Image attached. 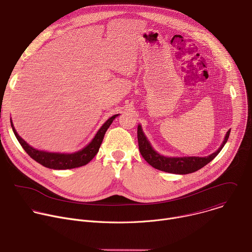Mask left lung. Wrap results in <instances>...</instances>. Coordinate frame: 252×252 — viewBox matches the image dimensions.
<instances>
[{
    "label": "left lung",
    "mask_w": 252,
    "mask_h": 252,
    "mask_svg": "<svg viewBox=\"0 0 252 252\" xmlns=\"http://www.w3.org/2000/svg\"><path fill=\"white\" fill-rule=\"evenodd\" d=\"M230 129L226 132L224 136V140L222 145L220 147V149L211 154L208 157L200 158V157H184V158H168L159 155L158 152H156L153 147L151 146L150 141L148 140L147 136L142 131L141 126H137V141H138V149L140 152V155L142 158L147 160L153 167L162 170L165 172L170 173H176V174H188L194 172L200 168H202L204 165H206L208 162H210L215 157H217L224 145L226 143L228 137H229Z\"/></svg>",
    "instance_id": "8db88e82"
}]
</instances>
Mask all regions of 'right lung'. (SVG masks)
I'll return each instance as SVG.
<instances>
[{
	"label": "right lung",
	"instance_id": "1",
	"mask_svg": "<svg viewBox=\"0 0 252 252\" xmlns=\"http://www.w3.org/2000/svg\"><path fill=\"white\" fill-rule=\"evenodd\" d=\"M119 115H115L107 120L101 126V127L97 130L96 134L94 135V137L93 138V140L89 143V145L86 148H84L83 150H81L77 153H74V154L48 153V152H44V151L35 150V149L32 148L31 146H29L28 143L18 134V132L16 131V129L14 127L12 120H11V126H12L13 131H14L17 139L21 143L22 148L32 159H34L35 161L48 168L69 169V168H75V167H80V166L86 165L94 158V156L97 154V152L99 150V147L102 142L105 131L107 130V128L110 127L113 121Z\"/></svg>",
	"mask_w": 252,
	"mask_h": 252
}]
</instances>
